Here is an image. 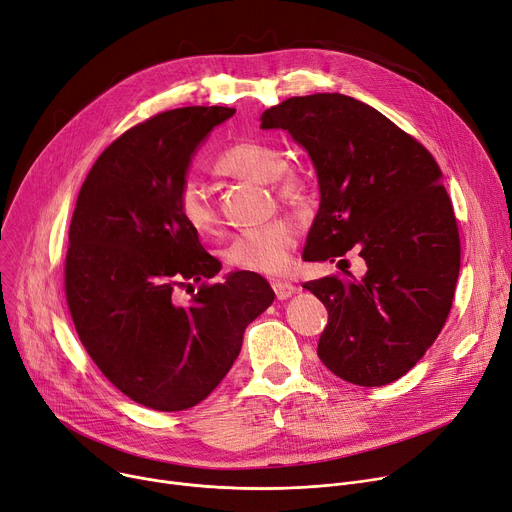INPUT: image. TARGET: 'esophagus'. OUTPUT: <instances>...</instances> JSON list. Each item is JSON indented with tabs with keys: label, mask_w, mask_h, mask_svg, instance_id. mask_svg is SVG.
I'll list each match as a JSON object with an SVG mask.
<instances>
[{
	"label": "esophagus",
	"mask_w": 512,
	"mask_h": 512,
	"mask_svg": "<svg viewBox=\"0 0 512 512\" xmlns=\"http://www.w3.org/2000/svg\"><path fill=\"white\" fill-rule=\"evenodd\" d=\"M273 291H275L277 299H287V297H291V295L295 293V287H293V285H289V283L275 281V283H273Z\"/></svg>",
	"instance_id": "esophagus-1"
}]
</instances>
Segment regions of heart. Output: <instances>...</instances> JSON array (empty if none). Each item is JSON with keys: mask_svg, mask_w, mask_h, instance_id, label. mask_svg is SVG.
Here are the masks:
<instances>
[{"mask_svg": "<svg viewBox=\"0 0 512 512\" xmlns=\"http://www.w3.org/2000/svg\"><path fill=\"white\" fill-rule=\"evenodd\" d=\"M215 173L231 175L254 182L273 184L283 202H297L306 192V175L302 169L287 165L283 150L258 142L237 140L223 148L213 163ZM175 206L179 217L196 233H213L217 213L208 202L204 188L188 177L177 188ZM297 246V229L293 223L279 219L268 225L237 233L227 248V260L239 270L260 275H281L291 264L293 248Z\"/></svg>", "mask_w": 512, "mask_h": 512, "instance_id": "obj_1", "label": "heart"}]
</instances>
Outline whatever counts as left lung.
Masks as SVG:
<instances>
[{
	"instance_id": "1",
	"label": "left lung",
	"mask_w": 512,
	"mask_h": 512,
	"mask_svg": "<svg viewBox=\"0 0 512 512\" xmlns=\"http://www.w3.org/2000/svg\"><path fill=\"white\" fill-rule=\"evenodd\" d=\"M262 128L287 130L318 173L304 258L335 262L355 250L368 266L362 281L345 270L304 283L328 312L318 357L359 386L395 382L440 335L459 279V227L436 159L341 93L291 97L262 113Z\"/></svg>"
}]
</instances>
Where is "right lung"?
<instances>
[{"instance_id":"obj_1","label":"right lung","mask_w":512,"mask_h":512,"mask_svg":"<svg viewBox=\"0 0 512 512\" xmlns=\"http://www.w3.org/2000/svg\"><path fill=\"white\" fill-rule=\"evenodd\" d=\"M233 113L182 107L148 117L103 150L78 192L64 264L76 333L117 390L155 411H184L213 393L246 326L275 299L248 270L208 283L221 262L175 206L194 148ZM192 282L199 291L179 305L176 291Z\"/></svg>"}]
</instances>
